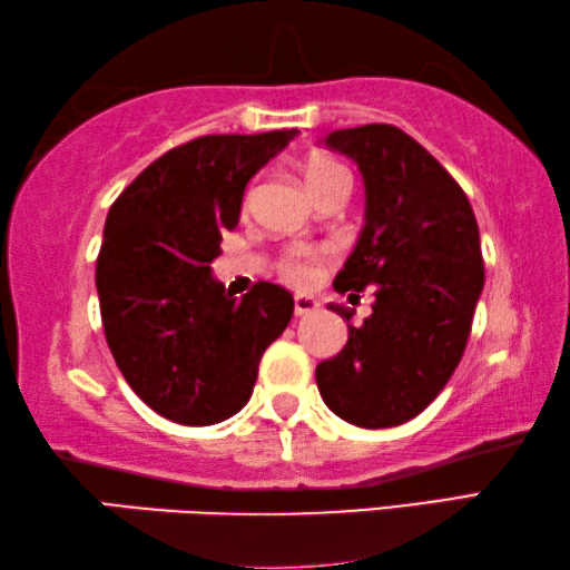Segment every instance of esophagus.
Wrapping results in <instances>:
<instances>
[{
    "instance_id": "1",
    "label": "esophagus",
    "mask_w": 570,
    "mask_h": 570,
    "mask_svg": "<svg viewBox=\"0 0 570 570\" xmlns=\"http://www.w3.org/2000/svg\"><path fill=\"white\" fill-rule=\"evenodd\" d=\"M318 311V301L313 295H295V315L303 318V315H311Z\"/></svg>"
}]
</instances>
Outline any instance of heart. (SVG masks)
<instances>
[{
  "instance_id": "1",
  "label": "heart",
  "mask_w": 570,
  "mask_h": 570,
  "mask_svg": "<svg viewBox=\"0 0 570 570\" xmlns=\"http://www.w3.org/2000/svg\"><path fill=\"white\" fill-rule=\"evenodd\" d=\"M338 176H351V174L346 171V166H341L328 156H313L311 161L303 166V179L313 197L321 189H325L333 179H338ZM279 273L295 285L311 283L315 277V255L307 249H291L283 257V263H279Z\"/></svg>"
}]
</instances>
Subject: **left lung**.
<instances>
[{
    "mask_svg": "<svg viewBox=\"0 0 570 570\" xmlns=\"http://www.w3.org/2000/svg\"><path fill=\"white\" fill-rule=\"evenodd\" d=\"M358 164L366 212L356 247L333 279L338 293L373 287V313L318 363L315 381L333 414L363 429L404 424L432 404L468 346L484 265L470 199L444 166L386 124L323 138Z\"/></svg>",
    "mask_w": 570,
    "mask_h": 570,
    "instance_id": "obj_1",
    "label": "left lung"
}]
</instances>
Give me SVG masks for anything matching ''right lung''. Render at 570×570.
Instances as JSON below:
<instances>
[{
    "label": "right lung",
    "instance_id": "right-lung-1",
    "mask_svg": "<svg viewBox=\"0 0 570 570\" xmlns=\"http://www.w3.org/2000/svg\"><path fill=\"white\" fill-rule=\"evenodd\" d=\"M295 136L194 138L156 158L108 212L96 267L102 331L136 396L176 424L237 414L293 318L285 287L257 283L237 301L212 263L247 181Z\"/></svg>",
    "mask_w": 570,
    "mask_h": 570
}]
</instances>
